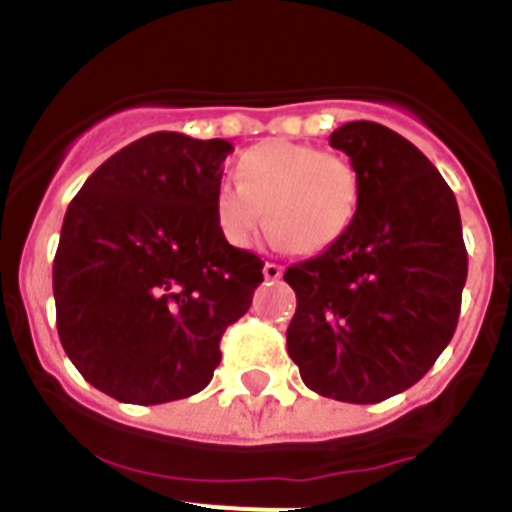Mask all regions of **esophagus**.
I'll return each mask as SVG.
<instances>
[{"instance_id":"1","label":"esophagus","mask_w":512,"mask_h":512,"mask_svg":"<svg viewBox=\"0 0 512 512\" xmlns=\"http://www.w3.org/2000/svg\"><path fill=\"white\" fill-rule=\"evenodd\" d=\"M282 266H279V264H271V261H266V264H264V277L266 279H271V282H274V279H279V277H282Z\"/></svg>"}]
</instances>
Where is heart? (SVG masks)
<instances>
[{"label": "heart", "mask_w": 512, "mask_h": 512, "mask_svg": "<svg viewBox=\"0 0 512 512\" xmlns=\"http://www.w3.org/2000/svg\"><path fill=\"white\" fill-rule=\"evenodd\" d=\"M235 182L212 194L217 233L233 248H251L269 223L279 246L315 253L333 246L359 207V176L351 161L320 148L266 140L235 161Z\"/></svg>", "instance_id": "obj_1"}]
</instances>
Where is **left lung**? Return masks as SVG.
<instances>
[{
  "label": "left lung",
  "mask_w": 512,
  "mask_h": 512,
  "mask_svg": "<svg viewBox=\"0 0 512 512\" xmlns=\"http://www.w3.org/2000/svg\"><path fill=\"white\" fill-rule=\"evenodd\" d=\"M359 176L346 233L284 271L297 310L287 351L312 392L372 405L405 392L449 346L467 282L454 192L418 148L379 122L330 133Z\"/></svg>",
  "instance_id": "1"
}]
</instances>
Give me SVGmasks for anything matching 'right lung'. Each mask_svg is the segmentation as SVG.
I'll return each mask as SVG.
<instances>
[{
	"label": "right lung",
	"mask_w": 512,
	"mask_h": 512,
	"mask_svg": "<svg viewBox=\"0 0 512 512\" xmlns=\"http://www.w3.org/2000/svg\"><path fill=\"white\" fill-rule=\"evenodd\" d=\"M228 140L151 133L89 176L53 259L58 338L92 387L130 405L197 395L264 261L217 233Z\"/></svg>",
	"instance_id": "add662e5"
}]
</instances>
